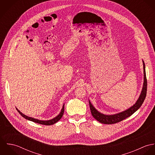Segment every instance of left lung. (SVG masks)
<instances>
[{
  "mask_svg": "<svg viewBox=\"0 0 155 155\" xmlns=\"http://www.w3.org/2000/svg\"><path fill=\"white\" fill-rule=\"evenodd\" d=\"M143 70H144V82L141 94L135 102V103L125 110L119 112L118 113L113 114H103L99 111L97 110L94 106L91 104V101L89 100V107L91 114L92 116L98 122L104 124H113L120 122L125 119L131 116L137 110L143 103L144 99L146 97L147 93V79H146V69H145V64L144 61L143 60Z\"/></svg>",
  "mask_w": 155,
  "mask_h": 155,
  "instance_id": "obj_1",
  "label": "left lung"
}]
</instances>
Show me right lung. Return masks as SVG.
Wrapping results in <instances>:
<instances>
[{
  "label": "right lung",
  "instance_id": "1",
  "mask_svg": "<svg viewBox=\"0 0 155 155\" xmlns=\"http://www.w3.org/2000/svg\"><path fill=\"white\" fill-rule=\"evenodd\" d=\"M17 110L18 111V112H19V113L23 117H24L25 119L28 120H30V121H32L33 122H35V123H37V124H42V125H53L54 124H55L56 122H57L63 116V113H64V104H63V108L61 109V110L60 111V113L57 116H55L54 118L52 119H50V120H39V119H36V118H33V117H29L28 116H26L24 114H23L22 113H21L20 111L17 108H16Z\"/></svg>",
  "mask_w": 155,
  "mask_h": 155
}]
</instances>
